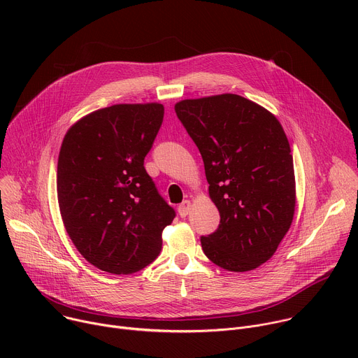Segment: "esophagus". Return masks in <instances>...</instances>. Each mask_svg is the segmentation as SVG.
I'll use <instances>...</instances> for the list:
<instances>
[{"instance_id":"obj_1","label":"esophagus","mask_w":358,"mask_h":358,"mask_svg":"<svg viewBox=\"0 0 358 358\" xmlns=\"http://www.w3.org/2000/svg\"><path fill=\"white\" fill-rule=\"evenodd\" d=\"M189 211H191V201H188V199H185V201H182L180 206H178V214L181 215V217H187L188 214H189Z\"/></svg>"}]
</instances>
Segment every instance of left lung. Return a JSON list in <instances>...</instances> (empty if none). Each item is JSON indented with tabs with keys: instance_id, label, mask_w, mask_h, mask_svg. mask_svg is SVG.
Listing matches in <instances>:
<instances>
[{
	"instance_id": "obj_1",
	"label": "left lung",
	"mask_w": 358,
	"mask_h": 358,
	"mask_svg": "<svg viewBox=\"0 0 358 358\" xmlns=\"http://www.w3.org/2000/svg\"><path fill=\"white\" fill-rule=\"evenodd\" d=\"M174 109L201 152L221 215L218 229L201 236L203 253L231 272L257 269L273 257L296 207L293 157L280 122L234 93L185 99Z\"/></svg>"
}]
</instances>
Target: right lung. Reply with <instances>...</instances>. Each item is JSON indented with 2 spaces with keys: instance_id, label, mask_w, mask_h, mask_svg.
I'll return each mask as SVG.
<instances>
[{
  "instance_id": "right-lung-1",
  "label": "right lung",
  "mask_w": 358,
  "mask_h": 358,
  "mask_svg": "<svg viewBox=\"0 0 358 358\" xmlns=\"http://www.w3.org/2000/svg\"><path fill=\"white\" fill-rule=\"evenodd\" d=\"M162 103L94 110L66 131L57 192L65 229L100 271L130 275L155 261L176 217L144 169L163 123Z\"/></svg>"
}]
</instances>
